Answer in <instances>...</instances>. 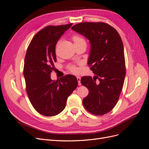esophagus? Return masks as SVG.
<instances>
[{
	"mask_svg": "<svg viewBox=\"0 0 149 149\" xmlns=\"http://www.w3.org/2000/svg\"><path fill=\"white\" fill-rule=\"evenodd\" d=\"M77 80H78V85H81V78L79 76H77Z\"/></svg>",
	"mask_w": 149,
	"mask_h": 149,
	"instance_id": "esophagus-1",
	"label": "esophagus"
}]
</instances>
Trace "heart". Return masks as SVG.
<instances>
[{
	"label": "heart",
	"mask_w": 149,
	"mask_h": 149,
	"mask_svg": "<svg viewBox=\"0 0 149 149\" xmlns=\"http://www.w3.org/2000/svg\"><path fill=\"white\" fill-rule=\"evenodd\" d=\"M73 40L74 44L82 42H85L84 40L82 37H81L80 36H79V35H74V36H73ZM70 70H71V71L74 72V73H76V72H77V71H78L77 68H76L75 66H71V67L70 68Z\"/></svg>",
	"instance_id": "obj_1"
}]
</instances>
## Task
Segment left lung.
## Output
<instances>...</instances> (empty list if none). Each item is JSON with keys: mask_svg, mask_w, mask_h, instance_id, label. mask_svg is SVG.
Listing matches in <instances>:
<instances>
[{"mask_svg": "<svg viewBox=\"0 0 149 149\" xmlns=\"http://www.w3.org/2000/svg\"><path fill=\"white\" fill-rule=\"evenodd\" d=\"M71 29L89 40L88 65L96 74L93 78L83 76L81 79L89 90L83 106L94 115H104L114 107L123 88L125 63L123 42L117 30L103 22H83Z\"/></svg>", "mask_w": 149, "mask_h": 149, "instance_id": "obj_1", "label": "left lung"}]
</instances>
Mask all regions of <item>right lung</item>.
<instances>
[{
	"label": "right lung",
	"instance_id": "right-lung-1",
	"mask_svg": "<svg viewBox=\"0 0 149 149\" xmlns=\"http://www.w3.org/2000/svg\"><path fill=\"white\" fill-rule=\"evenodd\" d=\"M73 24L48 26L36 34L27 48L24 76L30 102L38 113L54 116L64 110L67 98L78 86L76 76L67 74L53 81L58 40Z\"/></svg>",
	"mask_w": 149,
	"mask_h": 149
}]
</instances>
